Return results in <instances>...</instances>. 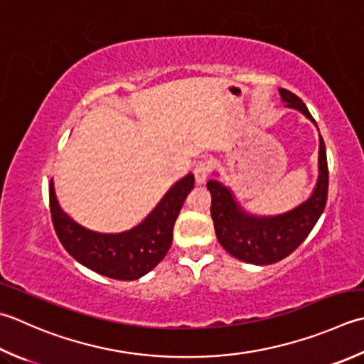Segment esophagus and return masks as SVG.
I'll list each match as a JSON object with an SVG mask.
<instances>
[{
  "label": "esophagus",
  "instance_id": "1",
  "mask_svg": "<svg viewBox=\"0 0 364 364\" xmlns=\"http://www.w3.org/2000/svg\"><path fill=\"white\" fill-rule=\"evenodd\" d=\"M210 172H211V166L208 161H200L196 164L194 167V176H196V181L198 184H203L206 180H208L210 176Z\"/></svg>",
  "mask_w": 364,
  "mask_h": 364
}]
</instances>
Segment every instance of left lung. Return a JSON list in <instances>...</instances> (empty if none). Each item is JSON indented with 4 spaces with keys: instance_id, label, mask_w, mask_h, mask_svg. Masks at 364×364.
<instances>
[{
    "instance_id": "obj_1",
    "label": "left lung",
    "mask_w": 364,
    "mask_h": 364,
    "mask_svg": "<svg viewBox=\"0 0 364 364\" xmlns=\"http://www.w3.org/2000/svg\"><path fill=\"white\" fill-rule=\"evenodd\" d=\"M282 101L287 107L300 110L311 121L316 119L308 107L294 92L281 88ZM318 181L312 196L295 210L279 216L257 218L247 215L235 202L232 192L216 180L206 183L211 194V218L216 237L227 252L235 259L254 265H269L286 259L308 238L322 215L328 198V162L325 141L320 135Z\"/></svg>"
}]
</instances>
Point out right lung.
Returning <instances> with one entry per match:
<instances>
[{
  "instance_id": "right-lung-1",
  "label": "right lung",
  "mask_w": 364,
  "mask_h": 364,
  "mask_svg": "<svg viewBox=\"0 0 364 364\" xmlns=\"http://www.w3.org/2000/svg\"><path fill=\"white\" fill-rule=\"evenodd\" d=\"M194 188V175L173 184L144 223L123 233H96L83 229L63 213L50 181V213L64 249L82 265L102 276L134 281L158 265L172 245L173 225Z\"/></svg>"
}]
</instances>
